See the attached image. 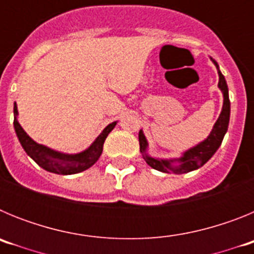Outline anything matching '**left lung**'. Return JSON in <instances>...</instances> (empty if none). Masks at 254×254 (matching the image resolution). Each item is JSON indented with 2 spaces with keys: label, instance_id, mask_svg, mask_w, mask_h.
I'll list each match as a JSON object with an SVG mask.
<instances>
[{
  "label": "left lung",
  "instance_id": "1",
  "mask_svg": "<svg viewBox=\"0 0 254 254\" xmlns=\"http://www.w3.org/2000/svg\"><path fill=\"white\" fill-rule=\"evenodd\" d=\"M219 72V87L221 89L224 94V104L223 111L220 113V117L217 118L216 123H215L214 128L211 131L210 136L206 138L203 142L197 145L193 149L188 150L185 152V155L181 159H178V165H173V161L176 160H158V159L150 158L146 155V138L143 136L142 131L138 133V141H140V151L143 154V159L146 160L150 167L154 169L159 170V172L169 173L172 170L176 174H183V173L192 172L194 169L201 168L205 163L210 160V158L216 152L219 146L223 142V138L225 136L226 131H228L229 126V118H230V100H229V93H228V85H226L225 77L219 69V64H216V61L212 60Z\"/></svg>",
  "mask_w": 254,
  "mask_h": 254
}]
</instances>
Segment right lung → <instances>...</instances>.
Wrapping results in <instances>:
<instances>
[{"mask_svg": "<svg viewBox=\"0 0 254 254\" xmlns=\"http://www.w3.org/2000/svg\"><path fill=\"white\" fill-rule=\"evenodd\" d=\"M13 113H15L13 127H15V132H16L17 138H19L20 143H21L22 149L25 150L26 154L39 167H42L43 169L48 170L51 173L62 174V176L84 172V170L89 169L91 165H94L96 163V160L99 159L100 155H102L103 145H104L105 138L109 134V132L114 128V126L117 125V122L108 125L104 128V131L94 141L93 145L87 150H85L84 152H80V154L76 155H67L53 151V150L48 149V147L43 146V145H39V143H37L35 141H33L29 137L26 132L21 128V126L19 125V122L16 120V103L13 105Z\"/></svg>", "mask_w": 254, "mask_h": 254, "instance_id": "1", "label": "right lung"}]
</instances>
